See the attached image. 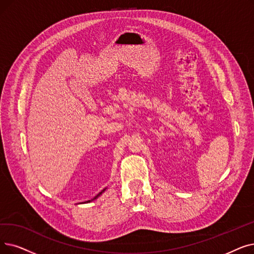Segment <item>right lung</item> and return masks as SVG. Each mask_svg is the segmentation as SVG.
I'll list each match as a JSON object with an SVG mask.
<instances>
[{"instance_id":"obj_1","label":"right lung","mask_w":254,"mask_h":254,"mask_svg":"<svg viewBox=\"0 0 254 254\" xmlns=\"http://www.w3.org/2000/svg\"><path fill=\"white\" fill-rule=\"evenodd\" d=\"M104 191H105V189H104V190H103V191H102V192H101V193H103V192H104ZM101 193H100V194H97V195H96V196H95V197H94V198H93V199H95V198H97V197H98V196H100V195H101ZM93 199H91V200H93ZM89 201H90V200H89ZM87 202H88V201H87Z\"/></svg>"}]
</instances>
